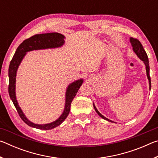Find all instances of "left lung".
I'll use <instances>...</instances> for the list:
<instances>
[{"label": "left lung", "instance_id": "obj_1", "mask_svg": "<svg viewBox=\"0 0 158 158\" xmlns=\"http://www.w3.org/2000/svg\"><path fill=\"white\" fill-rule=\"evenodd\" d=\"M130 43L132 44V49L136 54L137 55V56L140 58V59L143 61L145 64L146 65V75L147 77H148V79L149 81V89L151 90V77H150V67H149V62H148V56H147V53H146L145 50H144L143 47L142 46V44H141V42L138 40L137 39H135V38H133V37H130ZM93 106H94V109L95 111L97 112V114L100 116L101 118H102L103 119L106 120V121H108L109 122H111V123H114V121H111V120H109L108 118H106V117H105L103 116L102 114H101L100 112L98 111V110L97 109H96L95 106L94 104H93Z\"/></svg>", "mask_w": 158, "mask_h": 158}]
</instances>
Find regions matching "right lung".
I'll use <instances>...</instances> for the list:
<instances>
[{
    "mask_svg": "<svg viewBox=\"0 0 158 158\" xmlns=\"http://www.w3.org/2000/svg\"><path fill=\"white\" fill-rule=\"evenodd\" d=\"M65 36L62 34L58 33H43L37 34L31 37L30 38L25 40L22 43L16 50L15 53L13 56L11 62L10 63L8 76H9V86L8 92L10 97L11 98L13 104L15 106L16 109L18 112L19 115L22 119V121L31 127H33L37 129L40 130H51L56 127L60 125L65 121L68 117L70 111V106L72 101L75 97L77 93L78 92L79 88L83 84V79L77 80L76 81L69 84L65 93V109L61 116L58 118L56 121L47 124L39 125L35 124L31 122L26 117L24 114L23 113L19 105L17 102V98L15 94V86H16V75H17V69L19 66L20 63L22 61L23 57L25 56L26 53L28 52L33 50L52 49V48H57L63 46L65 43Z\"/></svg>",
    "mask_w": 158,
    "mask_h": 158,
    "instance_id": "add662e5",
    "label": "right lung"
}]
</instances>
